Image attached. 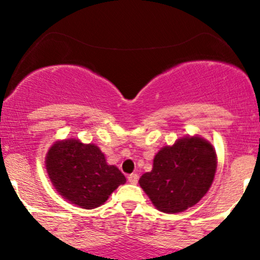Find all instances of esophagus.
I'll list each match as a JSON object with an SVG mask.
<instances>
[{"label": "esophagus", "instance_id": "esophagus-1", "mask_svg": "<svg viewBox=\"0 0 260 260\" xmlns=\"http://www.w3.org/2000/svg\"><path fill=\"white\" fill-rule=\"evenodd\" d=\"M127 178H128V182H129L131 184H137V183H138L139 176L137 174H131Z\"/></svg>", "mask_w": 260, "mask_h": 260}]
</instances>
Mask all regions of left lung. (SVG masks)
<instances>
[{"label": "left lung", "mask_w": 260, "mask_h": 260, "mask_svg": "<svg viewBox=\"0 0 260 260\" xmlns=\"http://www.w3.org/2000/svg\"><path fill=\"white\" fill-rule=\"evenodd\" d=\"M215 171L213 145L199 137L183 138L155 155L153 170L140 177L139 184L156 209L176 214L201 201Z\"/></svg>", "instance_id": "8db88e82"}]
</instances>
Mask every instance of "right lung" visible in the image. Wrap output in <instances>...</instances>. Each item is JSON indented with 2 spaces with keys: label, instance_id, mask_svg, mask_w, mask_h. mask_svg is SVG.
<instances>
[{
  "label": "right lung",
  "instance_id": "right-lung-1",
  "mask_svg": "<svg viewBox=\"0 0 260 260\" xmlns=\"http://www.w3.org/2000/svg\"><path fill=\"white\" fill-rule=\"evenodd\" d=\"M46 169L59 194L84 209L100 207L126 182L120 170L107 165L96 145L76 139L53 144L47 153Z\"/></svg>",
  "mask_w": 260,
  "mask_h": 260
}]
</instances>
